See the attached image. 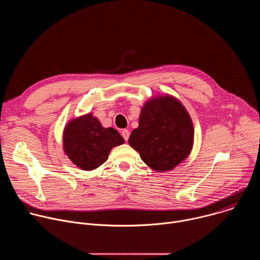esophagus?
<instances>
[{"label": "esophagus", "mask_w": 260, "mask_h": 260, "mask_svg": "<svg viewBox=\"0 0 260 260\" xmlns=\"http://www.w3.org/2000/svg\"><path fill=\"white\" fill-rule=\"evenodd\" d=\"M121 136L123 137V139H124L125 141H127L128 138H129V132H128V129H122V131H121Z\"/></svg>", "instance_id": "34e87169"}]
</instances>
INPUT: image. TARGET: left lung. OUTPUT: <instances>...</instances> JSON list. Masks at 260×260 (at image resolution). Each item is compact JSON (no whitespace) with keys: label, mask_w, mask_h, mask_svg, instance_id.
Returning a JSON list of instances; mask_svg holds the SVG:
<instances>
[{"label":"left lung","mask_w":260,"mask_h":260,"mask_svg":"<svg viewBox=\"0 0 260 260\" xmlns=\"http://www.w3.org/2000/svg\"><path fill=\"white\" fill-rule=\"evenodd\" d=\"M193 125L184 106L172 95H159L145 103L139 126L128 144L152 170L167 172L186 158L193 145Z\"/></svg>","instance_id":"obj_1"}]
</instances>
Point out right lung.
<instances>
[{
	"instance_id": "add662e5",
	"label": "right lung",
	"mask_w": 260,
	"mask_h": 260,
	"mask_svg": "<svg viewBox=\"0 0 260 260\" xmlns=\"http://www.w3.org/2000/svg\"><path fill=\"white\" fill-rule=\"evenodd\" d=\"M123 143L116 129L103 127L90 113L69 121L63 131L66 154L84 171L99 168L108 159L111 149Z\"/></svg>"
}]
</instances>
